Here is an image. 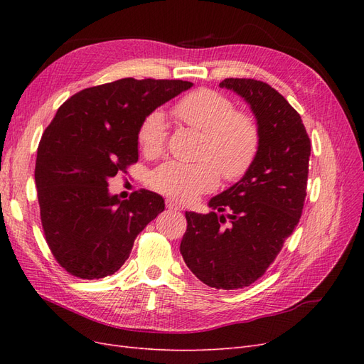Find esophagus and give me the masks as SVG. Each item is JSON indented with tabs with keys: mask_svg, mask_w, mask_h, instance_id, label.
Wrapping results in <instances>:
<instances>
[{
	"mask_svg": "<svg viewBox=\"0 0 364 364\" xmlns=\"http://www.w3.org/2000/svg\"><path fill=\"white\" fill-rule=\"evenodd\" d=\"M165 205H167V208L170 209V211H181V205L179 203H176L174 200H171V199H167V202H165Z\"/></svg>",
	"mask_w": 364,
	"mask_h": 364,
	"instance_id": "1",
	"label": "esophagus"
}]
</instances>
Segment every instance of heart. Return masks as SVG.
<instances>
[{
	"label": "heart",
	"instance_id": "b5f03b06",
	"mask_svg": "<svg viewBox=\"0 0 364 364\" xmlns=\"http://www.w3.org/2000/svg\"><path fill=\"white\" fill-rule=\"evenodd\" d=\"M176 119L203 134L199 158L185 164L170 161L150 176L156 191L181 202L214 190L220 174L225 181H237L257 158L259 130L255 119L235 112L232 102L211 90H197L171 109ZM139 149L146 156H158L167 142V121L162 112L149 114L138 129Z\"/></svg>",
	"mask_w": 364,
	"mask_h": 364
}]
</instances>
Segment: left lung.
I'll list each match as a JSON object with an SVG mask.
<instances>
[{
  "instance_id": "1",
  "label": "left lung",
  "mask_w": 364,
  "mask_h": 364,
  "mask_svg": "<svg viewBox=\"0 0 364 364\" xmlns=\"http://www.w3.org/2000/svg\"><path fill=\"white\" fill-rule=\"evenodd\" d=\"M220 87L249 105L259 147L243 178L209 200L211 213H185L181 253L203 284L235 290L262 277L299 223L311 144L301 115L267 83L225 79Z\"/></svg>"
}]
</instances>
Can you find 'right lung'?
<instances>
[{
	"label": "right lung",
	"instance_id": "obj_1",
	"mask_svg": "<svg viewBox=\"0 0 364 364\" xmlns=\"http://www.w3.org/2000/svg\"><path fill=\"white\" fill-rule=\"evenodd\" d=\"M191 82L121 79L74 94L38 147L35 182L41 222L54 258L82 279L114 274L136 235L164 211L162 196L109 193L107 179L138 161V129Z\"/></svg>",
	"mask_w": 364,
	"mask_h": 364
}]
</instances>
